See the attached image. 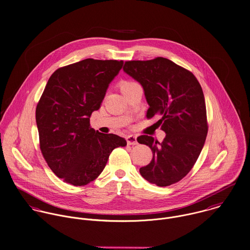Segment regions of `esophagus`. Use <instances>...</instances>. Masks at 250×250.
I'll return each mask as SVG.
<instances>
[{
	"mask_svg": "<svg viewBox=\"0 0 250 250\" xmlns=\"http://www.w3.org/2000/svg\"><path fill=\"white\" fill-rule=\"evenodd\" d=\"M126 142L128 145H136L137 144V138L134 135H128L126 137Z\"/></svg>",
	"mask_w": 250,
	"mask_h": 250,
	"instance_id": "obj_1",
	"label": "esophagus"
}]
</instances>
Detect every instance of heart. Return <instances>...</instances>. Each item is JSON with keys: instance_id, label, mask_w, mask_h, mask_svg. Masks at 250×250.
I'll use <instances>...</instances> for the list:
<instances>
[{"instance_id": "b5f03b06", "label": "heart", "mask_w": 250, "mask_h": 250, "mask_svg": "<svg viewBox=\"0 0 250 250\" xmlns=\"http://www.w3.org/2000/svg\"><path fill=\"white\" fill-rule=\"evenodd\" d=\"M135 82H132V81H123L121 84H120V88H121V90H124L125 88H126V87H128V86H130V85H132V84H134Z\"/></svg>"}]
</instances>
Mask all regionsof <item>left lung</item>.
Segmentation results:
<instances>
[{
    "label": "left lung",
    "instance_id": "1",
    "mask_svg": "<svg viewBox=\"0 0 250 250\" xmlns=\"http://www.w3.org/2000/svg\"><path fill=\"white\" fill-rule=\"evenodd\" d=\"M124 71L141 84L150 106L147 118L160 117L156 125L166 133L161 143L148 135L137 138L152 151L140 174L158 187L178 183L192 169L208 133L201 85L192 72L162 57L125 62Z\"/></svg>",
    "mask_w": 250,
    "mask_h": 250
}]
</instances>
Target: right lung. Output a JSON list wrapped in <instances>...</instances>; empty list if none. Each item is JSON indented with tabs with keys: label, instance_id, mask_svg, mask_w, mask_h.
<instances>
[{
	"label": "right lung",
	"instance_id": "obj_1",
	"mask_svg": "<svg viewBox=\"0 0 250 250\" xmlns=\"http://www.w3.org/2000/svg\"><path fill=\"white\" fill-rule=\"evenodd\" d=\"M124 64L117 60L86 59L58 68L36 109L42 155L54 174L75 187L86 186L103 171L112 150L125 138L90 125L109 84Z\"/></svg>",
	"mask_w": 250,
	"mask_h": 250
}]
</instances>
